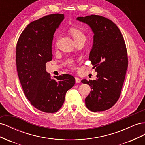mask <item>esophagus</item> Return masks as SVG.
I'll return each instance as SVG.
<instances>
[{"mask_svg":"<svg viewBox=\"0 0 145 145\" xmlns=\"http://www.w3.org/2000/svg\"><path fill=\"white\" fill-rule=\"evenodd\" d=\"M75 79H76V83H80V82H81V80H80V79L78 77H75Z\"/></svg>","mask_w":145,"mask_h":145,"instance_id":"obj_1","label":"esophagus"}]
</instances>
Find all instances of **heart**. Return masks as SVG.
Returning a JSON list of instances; mask_svg holds the SVG:
<instances>
[{"label":"heart","mask_w":145,"mask_h":145,"mask_svg":"<svg viewBox=\"0 0 145 145\" xmlns=\"http://www.w3.org/2000/svg\"><path fill=\"white\" fill-rule=\"evenodd\" d=\"M69 32H70V33H71V36H72L74 41L80 40V39H86L85 34H83V33L80 29H78V28H71V29H70ZM68 64L71 67H73V63H72V60H69Z\"/></svg>","instance_id":"heart-1"}]
</instances>
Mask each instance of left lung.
Instances as JSON below:
<instances>
[{"label":"left lung","instance_id":"left-lung-1","mask_svg":"<svg viewBox=\"0 0 145 145\" xmlns=\"http://www.w3.org/2000/svg\"><path fill=\"white\" fill-rule=\"evenodd\" d=\"M77 20L88 25L94 34L89 59L97 75L96 80L81 81L92 89L85 99L86 106L93 112L107 110L120 97L128 68L123 37L117 25L104 17L91 15Z\"/></svg>","mask_w":145,"mask_h":145}]
</instances>
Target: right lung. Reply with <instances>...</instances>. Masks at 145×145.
I'll use <instances>...</instances> for the list:
<instances>
[{"mask_svg":"<svg viewBox=\"0 0 145 145\" xmlns=\"http://www.w3.org/2000/svg\"><path fill=\"white\" fill-rule=\"evenodd\" d=\"M64 19L61 14H50L31 22L21 33L16 46V65L26 97L41 111L54 113L64 103L66 93L75 84L69 74L51 78L46 63L52 60V43L57 28Z\"/></svg>","mask_w":145,"mask_h":145,"instance_id":"right-lung-1","label":"right lung"}]
</instances>
